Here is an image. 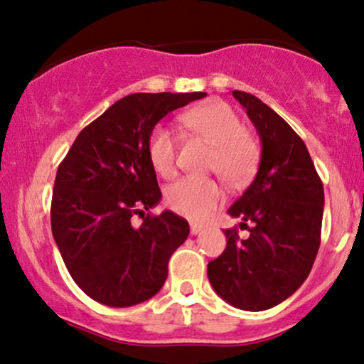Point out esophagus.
<instances>
[{
  "label": "esophagus",
  "instance_id": "1",
  "mask_svg": "<svg viewBox=\"0 0 364 364\" xmlns=\"http://www.w3.org/2000/svg\"><path fill=\"white\" fill-rule=\"evenodd\" d=\"M204 230L203 225L199 223H191V235H199Z\"/></svg>",
  "mask_w": 364,
  "mask_h": 364
}]
</instances>
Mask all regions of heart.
<instances>
[{
	"label": "heart",
	"instance_id": "1",
	"mask_svg": "<svg viewBox=\"0 0 364 364\" xmlns=\"http://www.w3.org/2000/svg\"><path fill=\"white\" fill-rule=\"evenodd\" d=\"M183 124L213 146L209 170L216 172L230 187H242L254 177L259 164V146L243 129V122L225 102H208L183 114ZM148 158L153 170L170 177L177 160V138L165 126L149 132ZM223 198L220 183L213 178L182 177L165 191V204L189 220H204Z\"/></svg>",
	"mask_w": 364,
	"mask_h": 364
}]
</instances>
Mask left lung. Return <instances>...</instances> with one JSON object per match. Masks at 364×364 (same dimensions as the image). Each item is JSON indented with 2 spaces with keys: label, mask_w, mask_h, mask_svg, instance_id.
Instances as JSON below:
<instances>
[{
  "label": "left lung",
  "mask_w": 364,
  "mask_h": 364,
  "mask_svg": "<svg viewBox=\"0 0 364 364\" xmlns=\"http://www.w3.org/2000/svg\"><path fill=\"white\" fill-rule=\"evenodd\" d=\"M233 97L257 129L262 151L254 182L228 209L249 237L226 230V249L208 264V277L235 309L262 311L291 296L310 274L320 247L323 186L305 143L281 115L247 92L235 90Z\"/></svg>",
  "instance_id": "left-lung-1"
}]
</instances>
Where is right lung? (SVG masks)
Listing matches in <instances>:
<instances>
[{
	"instance_id": "obj_1",
	"label": "right lung",
	"mask_w": 364,
	"mask_h": 364,
	"mask_svg": "<svg viewBox=\"0 0 364 364\" xmlns=\"http://www.w3.org/2000/svg\"><path fill=\"white\" fill-rule=\"evenodd\" d=\"M206 97L132 93L88 124L55 173L50 228L75 283L92 300L124 309L149 300L168 276V260L189 237L172 211L131 218L161 199L148 158L149 132L175 109Z\"/></svg>"
}]
</instances>
